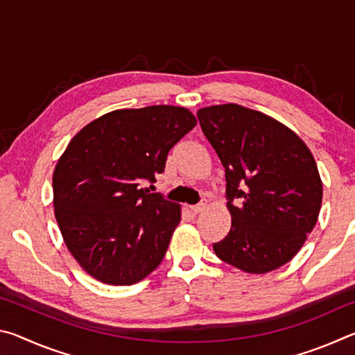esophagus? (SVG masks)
I'll return each instance as SVG.
<instances>
[{
	"label": "esophagus",
	"mask_w": 355,
	"mask_h": 355,
	"mask_svg": "<svg viewBox=\"0 0 355 355\" xmlns=\"http://www.w3.org/2000/svg\"><path fill=\"white\" fill-rule=\"evenodd\" d=\"M203 209H205V203H199V205H192V207H189V211L192 213V214H199V213H202Z\"/></svg>",
	"instance_id": "obj_1"
}]
</instances>
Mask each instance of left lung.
Instances as JSON below:
<instances>
[{
  "mask_svg": "<svg viewBox=\"0 0 355 355\" xmlns=\"http://www.w3.org/2000/svg\"><path fill=\"white\" fill-rule=\"evenodd\" d=\"M197 117L225 167L232 216L214 254L248 274L279 269L300 250L320 216L322 182L313 155L286 125L241 105L207 106Z\"/></svg>",
  "mask_w": 355,
  "mask_h": 355,
  "instance_id": "left-lung-1",
  "label": "left lung"
}]
</instances>
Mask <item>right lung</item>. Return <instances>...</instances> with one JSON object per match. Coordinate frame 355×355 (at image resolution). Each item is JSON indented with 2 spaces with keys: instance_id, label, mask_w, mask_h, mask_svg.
Here are the masks:
<instances>
[{
  "instance_id": "1",
  "label": "right lung",
  "mask_w": 355,
  "mask_h": 355,
  "mask_svg": "<svg viewBox=\"0 0 355 355\" xmlns=\"http://www.w3.org/2000/svg\"><path fill=\"white\" fill-rule=\"evenodd\" d=\"M197 120L182 106L116 110L71 137L53 172V205L78 264L106 285H133L163 261L182 207L148 194L169 150Z\"/></svg>"
}]
</instances>
